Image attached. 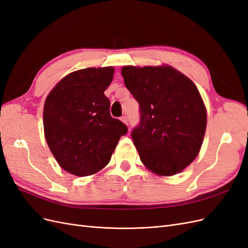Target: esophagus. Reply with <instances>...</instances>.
<instances>
[{
    "label": "esophagus",
    "instance_id": "1",
    "mask_svg": "<svg viewBox=\"0 0 248 248\" xmlns=\"http://www.w3.org/2000/svg\"><path fill=\"white\" fill-rule=\"evenodd\" d=\"M121 121H122L124 124L128 125V120H127V117H125V116H122V117H121Z\"/></svg>",
    "mask_w": 248,
    "mask_h": 248
}]
</instances>
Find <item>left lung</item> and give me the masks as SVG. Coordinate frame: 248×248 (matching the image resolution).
<instances>
[{
    "label": "left lung",
    "instance_id": "obj_1",
    "mask_svg": "<svg viewBox=\"0 0 248 248\" xmlns=\"http://www.w3.org/2000/svg\"><path fill=\"white\" fill-rule=\"evenodd\" d=\"M124 84L140 104L131 137L140 161L158 176H174L196 159L207 111L193 81L170 65L124 66Z\"/></svg>",
    "mask_w": 248,
    "mask_h": 248
}]
</instances>
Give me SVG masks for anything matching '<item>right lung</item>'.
Returning <instances> with one entry per match:
<instances>
[{"label":"right lung","instance_id":"right-lung-1","mask_svg":"<svg viewBox=\"0 0 248 248\" xmlns=\"http://www.w3.org/2000/svg\"><path fill=\"white\" fill-rule=\"evenodd\" d=\"M114 67L86 68L67 74L52 88L43 108L48 148L59 166L78 177L106 168L127 127L109 114L104 91Z\"/></svg>","mask_w":248,"mask_h":248}]
</instances>
